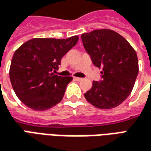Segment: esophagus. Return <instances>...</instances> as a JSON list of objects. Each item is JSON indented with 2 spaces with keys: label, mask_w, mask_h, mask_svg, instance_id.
Masks as SVG:
<instances>
[{
  "label": "esophagus",
  "mask_w": 151,
  "mask_h": 151,
  "mask_svg": "<svg viewBox=\"0 0 151 151\" xmlns=\"http://www.w3.org/2000/svg\"><path fill=\"white\" fill-rule=\"evenodd\" d=\"M74 80H76V81H81V80H83V78H77V77H75V78H74Z\"/></svg>",
  "instance_id": "1"
}]
</instances>
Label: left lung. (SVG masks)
<instances>
[{"mask_svg":"<svg viewBox=\"0 0 151 151\" xmlns=\"http://www.w3.org/2000/svg\"><path fill=\"white\" fill-rule=\"evenodd\" d=\"M81 37L93 65L103 70L101 81H93L84 96L96 108L117 107L134 86L139 71L136 51L126 39L110 29L94 30Z\"/></svg>","mask_w":151,"mask_h":151,"instance_id":"8db88e82","label":"left lung"}]
</instances>
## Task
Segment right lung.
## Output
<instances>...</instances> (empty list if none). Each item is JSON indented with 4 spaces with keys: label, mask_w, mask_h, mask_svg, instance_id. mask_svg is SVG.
<instances>
[{
    "label": "right lung",
    "mask_w": 151,
    "mask_h": 151,
    "mask_svg": "<svg viewBox=\"0 0 151 151\" xmlns=\"http://www.w3.org/2000/svg\"><path fill=\"white\" fill-rule=\"evenodd\" d=\"M78 41V36L67 39L33 38L15 50L9 78L16 96L24 105L41 111L62 101L73 78L54 73L59 68L62 57Z\"/></svg>",
    "instance_id": "1"
}]
</instances>
